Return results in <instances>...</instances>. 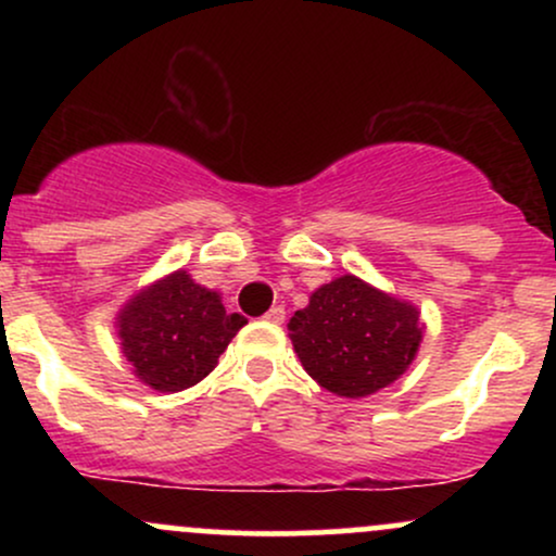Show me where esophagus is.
Wrapping results in <instances>:
<instances>
[{"mask_svg":"<svg viewBox=\"0 0 556 556\" xmlns=\"http://www.w3.org/2000/svg\"><path fill=\"white\" fill-rule=\"evenodd\" d=\"M266 321H271V324H282L285 321V308L282 305H274V308H269L266 311Z\"/></svg>","mask_w":556,"mask_h":556,"instance_id":"obj_1","label":"esophagus"}]
</instances>
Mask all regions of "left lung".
Listing matches in <instances>:
<instances>
[{
	"instance_id": "left-lung-1",
	"label": "left lung",
	"mask_w": 556,
	"mask_h": 556,
	"mask_svg": "<svg viewBox=\"0 0 556 556\" xmlns=\"http://www.w3.org/2000/svg\"><path fill=\"white\" fill-rule=\"evenodd\" d=\"M314 381L340 397H368L397 381L418 353L416 305L344 274L321 285L287 324Z\"/></svg>"
}]
</instances>
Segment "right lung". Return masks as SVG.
<instances>
[{
    "label": "right lung",
    "mask_w": 556,
    "mask_h": 556,
    "mask_svg": "<svg viewBox=\"0 0 556 556\" xmlns=\"http://www.w3.org/2000/svg\"><path fill=\"white\" fill-rule=\"evenodd\" d=\"M245 324V316L227 314L219 292L180 269L127 300L117 334L138 381L172 394L206 379Z\"/></svg>",
    "instance_id": "obj_1"
}]
</instances>
